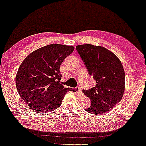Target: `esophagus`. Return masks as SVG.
<instances>
[{
	"instance_id": "34e87169",
	"label": "esophagus",
	"mask_w": 146,
	"mask_h": 146,
	"mask_svg": "<svg viewBox=\"0 0 146 146\" xmlns=\"http://www.w3.org/2000/svg\"><path fill=\"white\" fill-rule=\"evenodd\" d=\"M77 89H78V92L79 94H80V95L82 94V90L81 88H80V87H78Z\"/></svg>"
}]
</instances>
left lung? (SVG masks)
<instances>
[{
    "mask_svg": "<svg viewBox=\"0 0 146 146\" xmlns=\"http://www.w3.org/2000/svg\"><path fill=\"white\" fill-rule=\"evenodd\" d=\"M82 60L96 80V86L83 93L92 104L85 109L94 114H104L119 102L125 90V72L121 62L104 47L92 44L76 47Z\"/></svg>",
    "mask_w": 146,
    "mask_h": 146,
    "instance_id": "obj_1",
    "label": "left lung"
}]
</instances>
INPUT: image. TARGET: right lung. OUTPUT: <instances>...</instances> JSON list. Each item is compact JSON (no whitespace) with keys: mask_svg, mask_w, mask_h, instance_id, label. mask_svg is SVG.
I'll return each mask as SVG.
<instances>
[{"mask_svg":"<svg viewBox=\"0 0 146 146\" xmlns=\"http://www.w3.org/2000/svg\"><path fill=\"white\" fill-rule=\"evenodd\" d=\"M74 50L72 46L49 44L30 54L20 66L16 86L21 97L32 110L48 113L60 106L64 95L77 90L65 88L60 68Z\"/></svg>","mask_w":146,"mask_h":146,"instance_id":"1","label":"right lung"}]
</instances>
